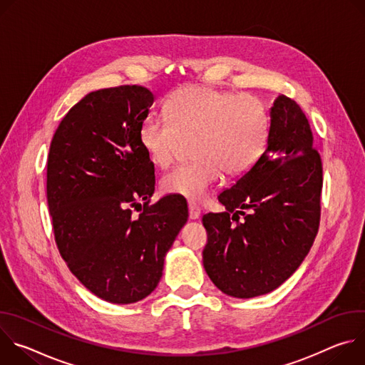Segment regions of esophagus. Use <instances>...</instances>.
Returning <instances> with one entry per match:
<instances>
[{"mask_svg":"<svg viewBox=\"0 0 365 365\" xmlns=\"http://www.w3.org/2000/svg\"><path fill=\"white\" fill-rule=\"evenodd\" d=\"M199 217H200L199 206L195 202H189V218L195 221V220H199Z\"/></svg>","mask_w":365,"mask_h":365,"instance_id":"esophagus-1","label":"esophagus"}]
</instances>
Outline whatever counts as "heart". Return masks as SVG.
I'll list each match as a JSON object with an SVG mask.
<instances>
[{
	"label": "heart",
	"instance_id": "1",
	"mask_svg": "<svg viewBox=\"0 0 365 365\" xmlns=\"http://www.w3.org/2000/svg\"><path fill=\"white\" fill-rule=\"evenodd\" d=\"M168 120L147 117L138 141L158 168L172 163L183 143H190L193 162L175 168L160 180L165 193L200 200L224 173L235 179L262 158L270 120L264 103L210 86H186L166 101Z\"/></svg>",
	"mask_w": 365,
	"mask_h": 365
}]
</instances>
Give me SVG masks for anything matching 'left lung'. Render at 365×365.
Instances as JSON below:
<instances>
[{"mask_svg": "<svg viewBox=\"0 0 365 365\" xmlns=\"http://www.w3.org/2000/svg\"><path fill=\"white\" fill-rule=\"evenodd\" d=\"M321 190L322 162L309 121L293 99L279 95L263 155L220 193L225 211L202 218L203 267L212 283L238 299L282 286L315 241Z\"/></svg>", "mask_w": 365, "mask_h": 365, "instance_id": "8db88e82", "label": "left lung"}]
</instances>
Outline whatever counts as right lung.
I'll use <instances>...</instances> for the list:
<instances>
[{
    "mask_svg": "<svg viewBox=\"0 0 365 365\" xmlns=\"http://www.w3.org/2000/svg\"><path fill=\"white\" fill-rule=\"evenodd\" d=\"M153 101L138 85L89 92L65 115L48 150L47 203L59 252L89 292L117 304L158 287L189 217L186 199L176 195L148 205L154 165L138 130ZM140 200L145 206L134 217Z\"/></svg>",
    "mask_w": 365,
    "mask_h": 365,
    "instance_id": "obj_1",
    "label": "right lung"
}]
</instances>
